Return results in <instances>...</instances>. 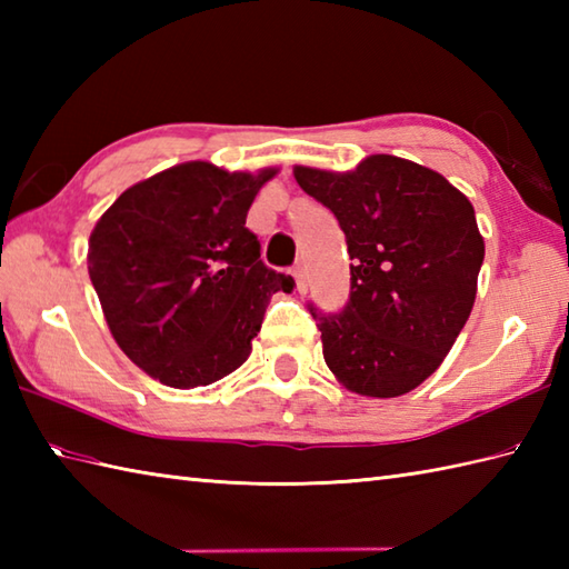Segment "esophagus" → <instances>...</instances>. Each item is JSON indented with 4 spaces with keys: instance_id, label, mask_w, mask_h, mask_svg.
Instances as JSON below:
<instances>
[{
    "instance_id": "esophagus-1",
    "label": "esophagus",
    "mask_w": 569,
    "mask_h": 569,
    "mask_svg": "<svg viewBox=\"0 0 569 569\" xmlns=\"http://www.w3.org/2000/svg\"><path fill=\"white\" fill-rule=\"evenodd\" d=\"M293 278H296V286H298V291L300 293H306V281H303V269H300V266H293Z\"/></svg>"
}]
</instances>
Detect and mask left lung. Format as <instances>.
<instances>
[{
	"label": "left lung",
	"mask_w": 569,
	"mask_h": 569,
	"mask_svg": "<svg viewBox=\"0 0 569 569\" xmlns=\"http://www.w3.org/2000/svg\"><path fill=\"white\" fill-rule=\"evenodd\" d=\"M293 176L337 217L352 259L347 306L308 303L330 371L359 396L413 391L475 306L485 261L475 208L440 173L386 153L349 173L296 166Z\"/></svg>",
	"instance_id": "8db88e82"
}]
</instances>
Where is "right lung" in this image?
Instances as JSON below:
<instances>
[{"label":"right lung","mask_w":569,"mask_h":569,"mask_svg":"<svg viewBox=\"0 0 569 569\" xmlns=\"http://www.w3.org/2000/svg\"><path fill=\"white\" fill-rule=\"evenodd\" d=\"M190 161L131 186L90 234L88 269L110 332L149 377L196 389L251 355L271 293L291 276L261 257L247 212L273 178Z\"/></svg>","instance_id":"add662e5"}]
</instances>
